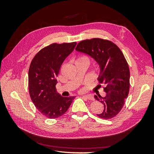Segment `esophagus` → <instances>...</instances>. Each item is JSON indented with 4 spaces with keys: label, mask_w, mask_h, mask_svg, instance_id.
<instances>
[{
    "label": "esophagus",
    "mask_w": 154,
    "mask_h": 154,
    "mask_svg": "<svg viewBox=\"0 0 154 154\" xmlns=\"http://www.w3.org/2000/svg\"><path fill=\"white\" fill-rule=\"evenodd\" d=\"M83 97H84V98L87 99V100H93V97L91 96H88V95H85V96H83Z\"/></svg>",
    "instance_id": "esophagus-1"
}]
</instances>
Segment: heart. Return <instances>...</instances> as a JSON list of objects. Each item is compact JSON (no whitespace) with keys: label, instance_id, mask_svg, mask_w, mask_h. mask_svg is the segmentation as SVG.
<instances>
[{"label":"heart","instance_id":"1","mask_svg":"<svg viewBox=\"0 0 154 154\" xmlns=\"http://www.w3.org/2000/svg\"><path fill=\"white\" fill-rule=\"evenodd\" d=\"M85 63L88 65V63H89V59L86 56H79L75 60V63Z\"/></svg>","mask_w":154,"mask_h":154}]
</instances>
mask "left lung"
<instances>
[{
    "mask_svg": "<svg viewBox=\"0 0 154 154\" xmlns=\"http://www.w3.org/2000/svg\"><path fill=\"white\" fill-rule=\"evenodd\" d=\"M76 50L90 56L100 67L97 80L105 85L106 96H94L104 106L103 112L96 115L105 119L115 117L123 106L130 88V70L122 51L112 42L101 38L81 41Z\"/></svg>",
    "mask_w": 154,
    "mask_h": 154,
    "instance_id": "1",
    "label": "left lung"
}]
</instances>
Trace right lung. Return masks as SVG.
<instances>
[{
  "instance_id": "obj_1",
  "label": "right lung",
  "mask_w": 154,
  "mask_h": 154,
  "mask_svg": "<svg viewBox=\"0 0 154 154\" xmlns=\"http://www.w3.org/2000/svg\"><path fill=\"white\" fill-rule=\"evenodd\" d=\"M76 42L52 44L41 49L30 64L29 92L31 101L41 114L55 119L65 114L75 97H62L57 92V78L62 63Z\"/></svg>"
}]
</instances>
